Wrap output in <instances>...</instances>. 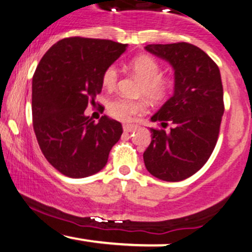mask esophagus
<instances>
[{"instance_id":"34e87169","label":"esophagus","mask_w":252,"mask_h":252,"mask_svg":"<svg viewBox=\"0 0 252 252\" xmlns=\"http://www.w3.org/2000/svg\"><path fill=\"white\" fill-rule=\"evenodd\" d=\"M123 130L126 132H132V131H135V130H136V126H130V124H124Z\"/></svg>"}]
</instances>
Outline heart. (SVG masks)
Segmentation results:
<instances>
[{
  "mask_svg": "<svg viewBox=\"0 0 252 252\" xmlns=\"http://www.w3.org/2000/svg\"><path fill=\"white\" fill-rule=\"evenodd\" d=\"M130 68L135 76L141 80L137 94L146 96L152 102H161L169 94L173 82L169 77L161 76V66L153 57L142 54L134 58L130 62ZM118 68L115 65H110L102 74V84L106 90L115 89L118 82ZM108 114L118 121H130L136 115L144 110L142 100H131L126 98L117 97L111 99L106 105Z\"/></svg>",
  "mask_w": 252,
  "mask_h": 252,
  "instance_id": "1",
  "label": "heart"
}]
</instances>
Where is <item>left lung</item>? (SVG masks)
Wrapping results in <instances>:
<instances>
[{
    "mask_svg": "<svg viewBox=\"0 0 252 252\" xmlns=\"http://www.w3.org/2000/svg\"><path fill=\"white\" fill-rule=\"evenodd\" d=\"M147 51L174 68V94L150 120L170 131L153 129L143 153L146 168L163 181H181L195 174L215 149L224 114L222 84L217 63L187 42L147 45Z\"/></svg>",
    "mask_w": 252,
    "mask_h": 252,
    "instance_id": "obj_1",
    "label": "left lung"
}]
</instances>
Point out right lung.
<instances>
[{
	"label": "right lung",
	"mask_w": 252,
	"mask_h": 252,
	"mask_svg": "<svg viewBox=\"0 0 252 252\" xmlns=\"http://www.w3.org/2000/svg\"><path fill=\"white\" fill-rule=\"evenodd\" d=\"M111 40L72 36L45 53L32 85L33 128L43 156L68 178L104 168L122 124L108 116L99 122L84 115L103 88L102 74L126 50Z\"/></svg>",
	"instance_id": "1"
}]
</instances>
